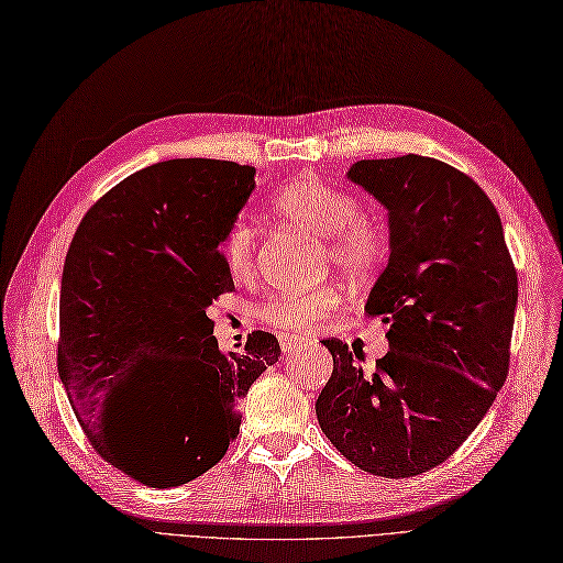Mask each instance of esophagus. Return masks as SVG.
Masks as SVG:
<instances>
[{"mask_svg":"<svg viewBox=\"0 0 563 563\" xmlns=\"http://www.w3.org/2000/svg\"><path fill=\"white\" fill-rule=\"evenodd\" d=\"M279 344H282V352H294V349H300L305 344L302 338L296 335H279Z\"/></svg>","mask_w":563,"mask_h":563,"instance_id":"obj_1","label":"esophagus"}]
</instances>
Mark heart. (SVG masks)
Wrapping results in <instances>:
<instances>
[{
  "instance_id": "obj_1",
  "label": "heart",
  "mask_w": 563,
  "mask_h": 563,
  "mask_svg": "<svg viewBox=\"0 0 563 563\" xmlns=\"http://www.w3.org/2000/svg\"><path fill=\"white\" fill-rule=\"evenodd\" d=\"M273 209L298 230L325 242V251L340 273L365 277L384 256V235L375 221L358 214L361 205L349 190L325 184L319 177H298L284 184L273 198ZM223 263L232 277H246L254 269L256 232L249 221L238 219L223 238ZM342 305L340 290L321 286L314 290H284L269 296L261 317L277 328L307 331Z\"/></svg>"
}]
</instances>
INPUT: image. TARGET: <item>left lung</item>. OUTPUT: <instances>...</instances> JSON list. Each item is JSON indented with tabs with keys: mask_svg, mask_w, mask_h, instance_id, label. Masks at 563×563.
<instances>
[{
	"mask_svg": "<svg viewBox=\"0 0 563 563\" xmlns=\"http://www.w3.org/2000/svg\"><path fill=\"white\" fill-rule=\"evenodd\" d=\"M346 179L389 211V263L365 302L389 352L367 373L323 340L333 375L317 419L361 471L412 477L461 448L506 382L517 273L496 207L456 167L410 153L358 161Z\"/></svg>",
	"mask_w": 563,
	"mask_h": 563,
	"instance_id": "8db88e82",
	"label": "left lung"
}]
</instances>
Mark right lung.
<instances>
[{"mask_svg":"<svg viewBox=\"0 0 563 563\" xmlns=\"http://www.w3.org/2000/svg\"><path fill=\"white\" fill-rule=\"evenodd\" d=\"M254 174L209 158L144 167L88 209L67 251L57 373L95 452L153 489L217 466L240 433V400L282 354L265 331L223 354L207 317L235 288L221 244ZM128 393L174 409L180 429L148 445L119 434L108 405Z\"/></svg>","mask_w":563,"mask_h":563,"instance_id":"add662e5","label":"right lung"}]
</instances>
